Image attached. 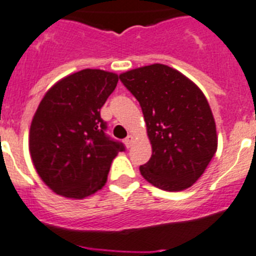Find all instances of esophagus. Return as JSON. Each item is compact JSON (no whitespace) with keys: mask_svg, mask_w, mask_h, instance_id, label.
<instances>
[{"mask_svg":"<svg viewBox=\"0 0 256 256\" xmlns=\"http://www.w3.org/2000/svg\"><path fill=\"white\" fill-rule=\"evenodd\" d=\"M125 145H126V146H128V148L132 146V145H134V138H132V136L128 135V138H126V139H125Z\"/></svg>","mask_w":256,"mask_h":256,"instance_id":"34e87169","label":"esophagus"}]
</instances>
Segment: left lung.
<instances>
[{
    "label": "left lung",
    "instance_id": "1",
    "mask_svg": "<svg viewBox=\"0 0 256 256\" xmlns=\"http://www.w3.org/2000/svg\"><path fill=\"white\" fill-rule=\"evenodd\" d=\"M142 106L152 154L145 180L179 192L197 182L217 152L216 122L206 96L176 69L152 64L120 74Z\"/></svg>",
    "mask_w": 256,
    "mask_h": 256
}]
</instances>
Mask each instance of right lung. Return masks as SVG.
<instances>
[{
  "label": "right lung",
  "instance_id": "right-lung-1",
  "mask_svg": "<svg viewBox=\"0 0 256 256\" xmlns=\"http://www.w3.org/2000/svg\"><path fill=\"white\" fill-rule=\"evenodd\" d=\"M118 76L83 69L52 86L38 106L28 132L31 160L54 193L83 200L102 190L112 160L125 148L107 138L101 107Z\"/></svg>",
  "mask_w": 256,
  "mask_h": 256
}]
</instances>
